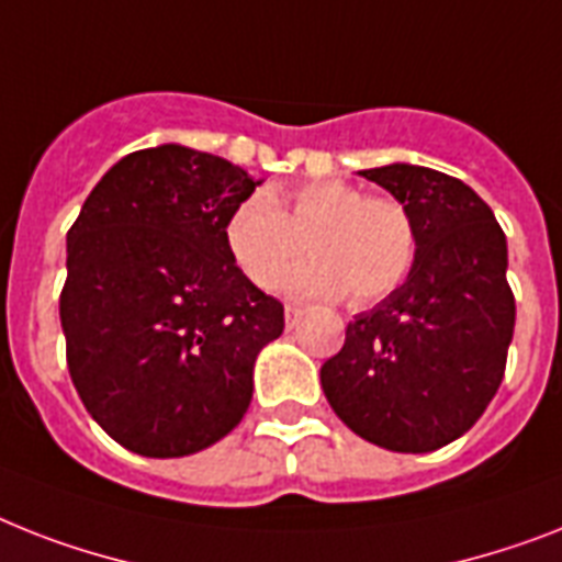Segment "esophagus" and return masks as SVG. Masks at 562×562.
<instances>
[{"label": "esophagus", "mask_w": 562, "mask_h": 562, "mask_svg": "<svg viewBox=\"0 0 562 562\" xmlns=\"http://www.w3.org/2000/svg\"><path fill=\"white\" fill-rule=\"evenodd\" d=\"M300 321H303V308H300V305H294V303L285 305V326L294 328Z\"/></svg>", "instance_id": "obj_1"}]
</instances>
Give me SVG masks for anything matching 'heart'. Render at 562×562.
<instances>
[{
	"label": "heart",
	"mask_w": 562,
	"mask_h": 562,
	"mask_svg": "<svg viewBox=\"0 0 562 562\" xmlns=\"http://www.w3.org/2000/svg\"><path fill=\"white\" fill-rule=\"evenodd\" d=\"M312 262L291 277V291L344 296L352 305L384 300L407 280L418 257L409 210L386 195L323 178L294 190L248 195L225 222V248L257 289L271 291L296 259Z\"/></svg>",
	"instance_id": "heart-1"
}]
</instances>
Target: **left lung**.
<instances>
[{
  "label": "left lung",
  "mask_w": 562,
  "mask_h": 562,
  "mask_svg": "<svg viewBox=\"0 0 562 562\" xmlns=\"http://www.w3.org/2000/svg\"><path fill=\"white\" fill-rule=\"evenodd\" d=\"M360 176L409 210L418 257L401 289L346 326L321 384L360 439L430 453L471 430L503 384L517 317L505 234L459 178L413 164Z\"/></svg>",
  "instance_id": "8db88e82"
}]
</instances>
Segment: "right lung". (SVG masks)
I'll return each mask as SVG.
<instances>
[{
  "mask_svg": "<svg viewBox=\"0 0 562 562\" xmlns=\"http://www.w3.org/2000/svg\"><path fill=\"white\" fill-rule=\"evenodd\" d=\"M257 184L218 155L138 149L68 227V375L132 453H199L248 409L254 360L285 328L280 300L245 280L225 248L227 216Z\"/></svg>",
  "mask_w": 562,
  "mask_h": 562,
  "instance_id": "obj_1",
  "label": "right lung"
}]
</instances>
